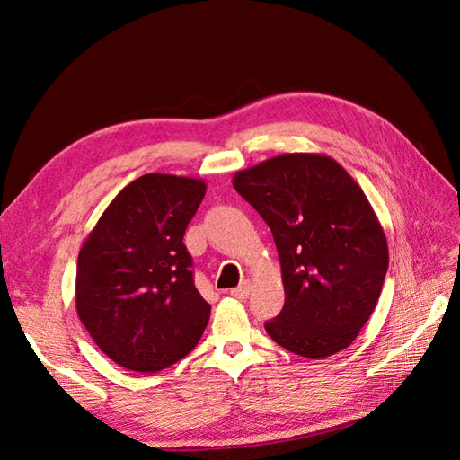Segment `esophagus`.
I'll return each instance as SVG.
<instances>
[{"label":"esophagus","instance_id":"34e87169","mask_svg":"<svg viewBox=\"0 0 460 460\" xmlns=\"http://www.w3.org/2000/svg\"><path fill=\"white\" fill-rule=\"evenodd\" d=\"M249 291H252V284L249 282H243L240 284L238 288H234L230 294L235 297V299H247L249 297Z\"/></svg>","mask_w":460,"mask_h":460}]
</instances>
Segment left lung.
I'll list each match as a JSON object with an SVG mask.
<instances>
[{"mask_svg": "<svg viewBox=\"0 0 460 460\" xmlns=\"http://www.w3.org/2000/svg\"><path fill=\"white\" fill-rule=\"evenodd\" d=\"M267 222L282 264L286 303L264 323L284 349L324 358L349 347L374 313L387 240L365 191L320 153H284L232 178Z\"/></svg>", "mask_w": 460, "mask_h": 460, "instance_id": "left-lung-1", "label": "left lung"}]
</instances>
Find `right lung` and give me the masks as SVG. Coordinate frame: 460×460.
Returning <instances> with one entry per match:
<instances>
[{
    "label": "right lung",
    "instance_id": "add662e5",
    "mask_svg": "<svg viewBox=\"0 0 460 460\" xmlns=\"http://www.w3.org/2000/svg\"><path fill=\"white\" fill-rule=\"evenodd\" d=\"M198 178L151 172L109 203L78 253L76 313L113 363L157 372L186 357L211 316L184 234L205 196Z\"/></svg>",
    "mask_w": 460,
    "mask_h": 460
}]
</instances>
